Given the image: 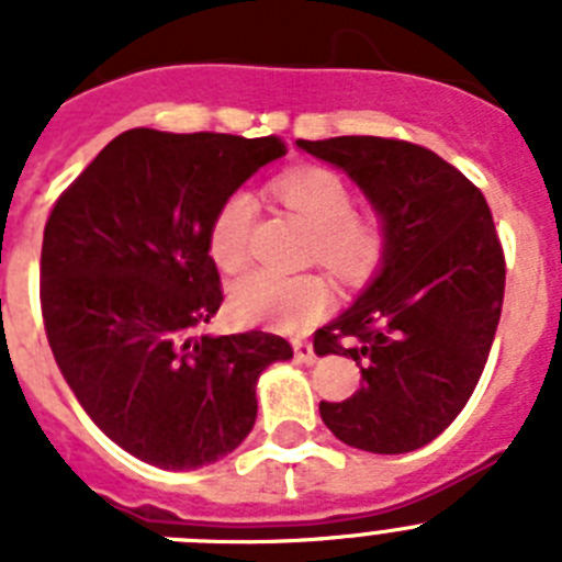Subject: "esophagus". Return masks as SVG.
I'll return each instance as SVG.
<instances>
[{
	"label": "esophagus",
	"mask_w": 562,
	"mask_h": 562,
	"mask_svg": "<svg viewBox=\"0 0 562 562\" xmlns=\"http://www.w3.org/2000/svg\"><path fill=\"white\" fill-rule=\"evenodd\" d=\"M292 349H295V360H297V362H304V366H312V362L317 360L315 346H312V342L295 340V342H292Z\"/></svg>",
	"instance_id": "obj_1"
}]
</instances>
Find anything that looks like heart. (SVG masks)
Here are the masks:
<instances>
[{"label":"heart","instance_id":"1","mask_svg":"<svg viewBox=\"0 0 562 562\" xmlns=\"http://www.w3.org/2000/svg\"><path fill=\"white\" fill-rule=\"evenodd\" d=\"M286 207L315 231V250L324 265L340 272H357L374 265L382 238L374 222L355 216V193L340 173L304 168L272 182ZM256 202L247 191H233L211 222V258L225 272L247 265ZM331 306V290L321 276H281L252 272L233 286V312L238 321L272 329H297Z\"/></svg>","mask_w":562,"mask_h":562}]
</instances>
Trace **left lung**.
<instances>
[{"label": "left lung", "mask_w": 562, "mask_h": 562, "mask_svg": "<svg viewBox=\"0 0 562 562\" xmlns=\"http://www.w3.org/2000/svg\"><path fill=\"white\" fill-rule=\"evenodd\" d=\"M374 207L382 256L349 310L317 329L315 355L351 357L360 391L321 402L349 448L411 453L461 414L504 306V250L484 193L439 154L385 137L297 140Z\"/></svg>", "instance_id": "8db88e82"}]
</instances>
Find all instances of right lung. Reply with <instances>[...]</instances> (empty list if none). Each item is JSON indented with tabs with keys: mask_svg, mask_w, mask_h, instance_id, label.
I'll list each match as a JSON object with an SVG mask.
<instances>
[{
	"mask_svg": "<svg viewBox=\"0 0 562 562\" xmlns=\"http://www.w3.org/2000/svg\"><path fill=\"white\" fill-rule=\"evenodd\" d=\"M276 137L117 134L58 196L44 227L42 315L67 385L134 459L196 470L256 425V385L292 346L270 331L205 335L222 306L207 236Z\"/></svg>",
	"mask_w": 562,
	"mask_h": 562,
	"instance_id": "1",
	"label": "right lung"
}]
</instances>
